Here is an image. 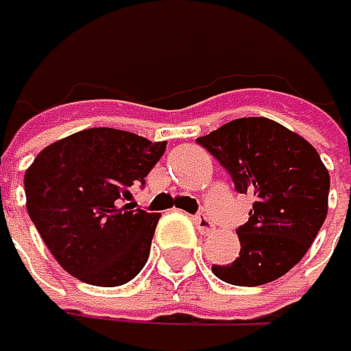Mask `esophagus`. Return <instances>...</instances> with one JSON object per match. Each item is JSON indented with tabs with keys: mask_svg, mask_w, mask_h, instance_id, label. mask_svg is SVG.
Listing matches in <instances>:
<instances>
[{
	"mask_svg": "<svg viewBox=\"0 0 351 351\" xmlns=\"http://www.w3.org/2000/svg\"><path fill=\"white\" fill-rule=\"evenodd\" d=\"M194 226H196V230L204 236V234H210L213 230H215V226H213V221L206 217V215H196L194 217Z\"/></svg>",
	"mask_w": 351,
	"mask_h": 351,
	"instance_id": "esophagus-1",
	"label": "esophagus"
}]
</instances>
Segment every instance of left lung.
<instances>
[{
    "label": "left lung",
    "instance_id": "obj_1",
    "mask_svg": "<svg viewBox=\"0 0 351 351\" xmlns=\"http://www.w3.org/2000/svg\"><path fill=\"white\" fill-rule=\"evenodd\" d=\"M221 163L240 194H252L238 230L240 256L213 265L232 285H263L285 275L315 242L329 208V171L317 149L269 117H240L196 138Z\"/></svg>",
    "mask_w": 351,
    "mask_h": 351
}]
</instances>
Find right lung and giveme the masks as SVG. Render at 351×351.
<instances>
[{"label": "right lung", "instance_id": "right-lung-1", "mask_svg": "<svg viewBox=\"0 0 351 351\" xmlns=\"http://www.w3.org/2000/svg\"><path fill=\"white\" fill-rule=\"evenodd\" d=\"M167 143L88 128L43 149L24 173L26 210L49 252L76 279L115 287L147 265L159 213L123 204Z\"/></svg>", "mask_w": 351, "mask_h": 351}]
</instances>
